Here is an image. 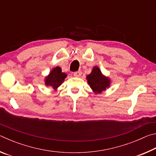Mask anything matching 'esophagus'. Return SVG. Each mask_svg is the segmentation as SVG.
Wrapping results in <instances>:
<instances>
[{
	"instance_id": "esophagus-1",
	"label": "esophagus",
	"mask_w": 156,
	"mask_h": 156,
	"mask_svg": "<svg viewBox=\"0 0 156 156\" xmlns=\"http://www.w3.org/2000/svg\"><path fill=\"white\" fill-rule=\"evenodd\" d=\"M82 75V72L81 71H78V72H76L74 73H73V76H75V77H80Z\"/></svg>"
}]
</instances>
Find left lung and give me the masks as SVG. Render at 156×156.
Here are the masks:
<instances>
[{"label": "left lung", "mask_w": 156, "mask_h": 156, "mask_svg": "<svg viewBox=\"0 0 156 156\" xmlns=\"http://www.w3.org/2000/svg\"><path fill=\"white\" fill-rule=\"evenodd\" d=\"M87 82L90 87L96 94L101 93L109 86L110 81L102 74L100 69L94 67L90 74L87 76Z\"/></svg>", "instance_id": "obj_1"}]
</instances>
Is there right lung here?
Listing matches in <instances>:
<instances>
[{
	"label": "right lung",
	"instance_id": "add662e5",
	"mask_svg": "<svg viewBox=\"0 0 156 156\" xmlns=\"http://www.w3.org/2000/svg\"><path fill=\"white\" fill-rule=\"evenodd\" d=\"M66 77L67 74L62 72L61 68L57 67L54 68L46 78L45 84L46 85L51 86L52 88L56 89L63 83Z\"/></svg>",
	"mask_w": 156,
	"mask_h": 156
}]
</instances>
